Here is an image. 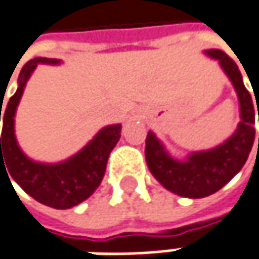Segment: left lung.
<instances>
[{
	"label": "left lung",
	"mask_w": 259,
	"mask_h": 259,
	"mask_svg": "<svg viewBox=\"0 0 259 259\" xmlns=\"http://www.w3.org/2000/svg\"><path fill=\"white\" fill-rule=\"evenodd\" d=\"M205 54L219 60L221 69L230 79L237 94L240 121L236 132L219 146L208 151L192 152L186 160L182 161L173 158L152 132H148L145 146V158L152 176L165 189L195 199L209 196L227 185L246 162L255 139L253 126L256 111L253 110L251 94L243 84L236 63L220 50H208Z\"/></svg>",
	"instance_id": "obj_1"
}]
</instances>
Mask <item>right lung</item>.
<instances>
[{"label": "right lung", "instance_id": "obj_1", "mask_svg": "<svg viewBox=\"0 0 259 259\" xmlns=\"http://www.w3.org/2000/svg\"><path fill=\"white\" fill-rule=\"evenodd\" d=\"M55 58L36 57L27 61L19 74V88L10 98L3 118V132L0 138V168L1 164L8 167L6 173L29 193L33 199L44 205L67 209L88 199L101 185L105 175L110 152L120 139L121 126L111 124L99 130L97 136L69 160L57 164H44L27 158L17 145L14 135V115L24 86L38 64H58ZM10 179V177H8ZM11 183V182H10Z\"/></svg>", "mask_w": 259, "mask_h": 259}]
</instances>
